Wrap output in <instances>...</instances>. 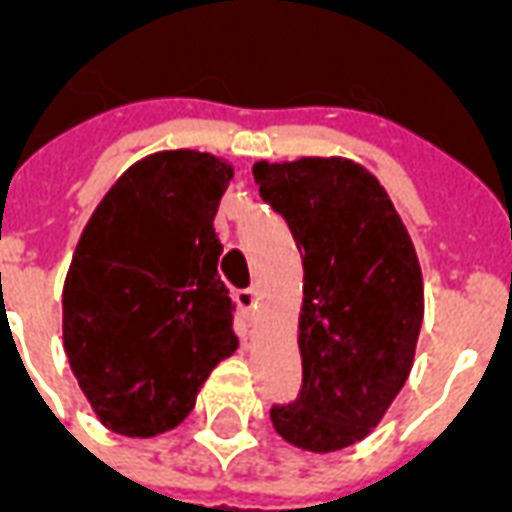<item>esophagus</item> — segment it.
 <instances>
[{
    "instance_id": "obj_1",
    "label": "esophagus",
    "mask_w": 512,
    "mask_h": 512,
    "mask_svg": "<svg viewBox=\"0 0 512 512\" xmlns=\"http://www.w3.org/2000/svg\"><path fill=\"white\" fill-rule=\"evenodd\" d=\"M235 301L241 304V310L246 312V315H255L257 312V290L255 288H244L235 293Z\"/></svg>"
}]
</instances>
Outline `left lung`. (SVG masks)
Listing matches in <instances>:
<instances>
[{
    "label": "left lung",
    "mask_w": 512,
    "mask_h": 512,
    "mask_svg": "<svg viewBox=\"0 0 512 512\" xmlns=\"http://www.w3.org/2000/svg\"><path fill=\"white\" fill-rule=\"evenodd\" d=\"M252 175L304 263V378L271 422L301 450H343L376 428L411 373L425 312L417 252L384 186L354 161H257Z\"/></svg>",
    "instance_id": "8db88e82"
}]
</instances>
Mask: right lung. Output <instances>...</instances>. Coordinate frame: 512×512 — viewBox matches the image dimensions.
Returning <instances> with one entry per match:
<instances>
[{"mask_svg":"<svg viewBox=\"0 0 512 512\" xmlns=\"http://www.w3.org/2000/svg\"><path fill=\"white\" fill-rule=\"evenodd\" d=\"M230 164L156 153L95 208L62 293L65 354L106 428L156 436L189 417L205 378L238 348L213 230Z\"/></svg>","mask_w":512,"mask_h":512,"instance_id":"1","label":"right lung"}]
</instances>
